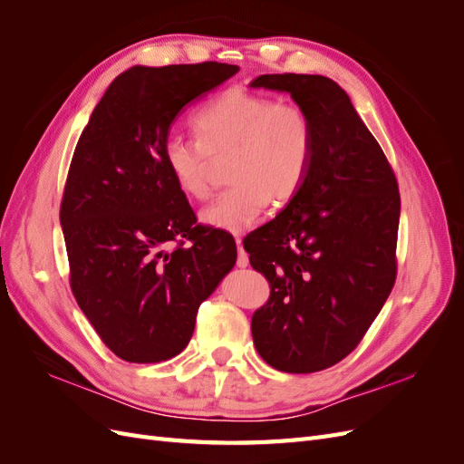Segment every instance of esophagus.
Wrapping results in <instances>:
<instances>
[{"instance_id":"34e87169","label":"esophagus","mask_w":464,"mask_h":464,"mask_svg":"<svg viewBox=\"0 0 464 464\" xmlns=\"http://www.w3.org/2000/svg\"><path fill=\"white\" fill-rule=\"evenodd\" d=\"M236 246H237V259L236 265L237 266H247L249 265V257H247V251L242 246V237L236 236Z\"/></svg>"}]
</instances>
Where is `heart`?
I'll return each mask as SVG.
<instances>
[{
  "label": "heart",
  "mask_w": 464,
  "mask_h": 464,
  "mask_svg": "<svg viewBox=\"0 0 464 464\" xmlns=\"http://www.w3.org/2000/svg\"><path fill=\"white\" fill-rule=\"evenodd\" d=\"M195 139L168 137L162 159L181 193L205 199L210 189L208 159L230 152V188L201 210L207 227L244 232L266 203L296 198L310 174L315 131L307 111L294 102L244 89L210 98L191 118Z\"/></svg>",
  "instance_id": "1"
}]
</instances>
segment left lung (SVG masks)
Listing matches in <instances>:
<instances>
[{"instance_id": "8db88e82", "label": "left lung", "mask_w": 464, "mask_h": 464, "mask_svg": "<svg viewBox=\"0 0 464 464\" xmlns=\"http://www.w3.org/2000/svg\"><path fill=\"white\" fill-rule=\"evenodd\" d=\"M312 118L310 174L283 213L244 237L271 296L251 317L259 356L314 373L346 358L395 286L401 195L395 172L348 94L323 75H261Z\"/></svg>"}]
</instances>
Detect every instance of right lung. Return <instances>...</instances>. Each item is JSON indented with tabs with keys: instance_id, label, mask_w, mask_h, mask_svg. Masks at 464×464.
Returning <instances> with one entry per match:
<instances>
[{
	"instance_id": "add662e5",
	"label": "right lung",
	"mask_w": 464,
	"mask_h": 464,
	"mask_svg": "<svg viewBox=\"0 0 464 464\" xmlns=\"http://www.w3.org/2000/svg\"><path fill=\"white\" fill-rule=\"evenodd\" d=\"M237 69L135 65L111 81L77 141L60 207L69 286L125 362L179 354L201 302L236 263L234 237L198 224L162 147L178 111Z\"/></svg>"
}]
</instances>
